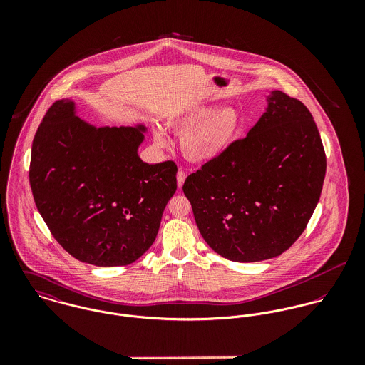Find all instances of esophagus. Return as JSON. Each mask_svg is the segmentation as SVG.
<instances>
[{"instance_id": "34e87169", "label": "esophagus", "mask_w": 365, "mask_h": 365, "mask_svg": "<svg viewBox=\"0 0 365 365\" xmlns=\"http://www.w3.org/2000/svg\"><path fill=\"white\" fill-rule=\"evenodd\" d=\"M185 177H187L185 171H184V170H178V173H177V185H178L180 190H181L182 184H184V181H185Z\"/></svg>"}]
</instances>
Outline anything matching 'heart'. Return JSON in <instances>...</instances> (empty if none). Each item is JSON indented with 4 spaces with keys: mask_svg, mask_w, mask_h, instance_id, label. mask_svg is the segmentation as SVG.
<instances>
[{
    "mask_svg": "<svg viewBox=\"0 0 365 365\" xmlns=\"http://www.w3.org/2000/svg\"><path fill=\"white\" fill-rule=\"evenodd\" d=\"M167 126L181 135V152L192 163H207L222 156L240 138L245 120L233 106L198 105L177 110L167 118ZM157 146L165 148L168 139L161 128L153 129Z\"/></svg>",
    "mask_w": 365,
    "mask_h": 365,
    "instance_id": "heart-1",
    "label": "heart"
}]
</instances>
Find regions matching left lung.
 Instances as JSON below:
<instances>
[{"label":"left lung","mask_w":365,"mask_h":365,"mask_svg":"<svg viewBox=\"0 0 365 365\" xmlns=\"http://www.w3.org/2000/svg\"><path fill=\"white\" fill-rule=\"evenodd\" d=\"M247 136L190 174L182 191L209 247L239 262L268 260L305 230L326 174L312 113L282 91Z\"/></svg>","instance_id":"left-lung-1"}]
</instances>
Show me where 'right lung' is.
<instances>
[{
    "label": "right lung",
    "mask_w": 365,
    "mask_h": 365,
    "mask_svg": "<svg viewBox=\"0 0 365 365\" xmlns=\"http://www.w3.org/2000/svg\"><path fill=\"white\" fill-rule=\"evenodd\" d=\"M146 128H96L56 101L39 125L29 182L36 208L58 245L98 267L128 265L156 239L177 190L174 161L148 164L138 149Z\"/></svg>",
    "instance_id": "add662e5"
}]
</instances>
